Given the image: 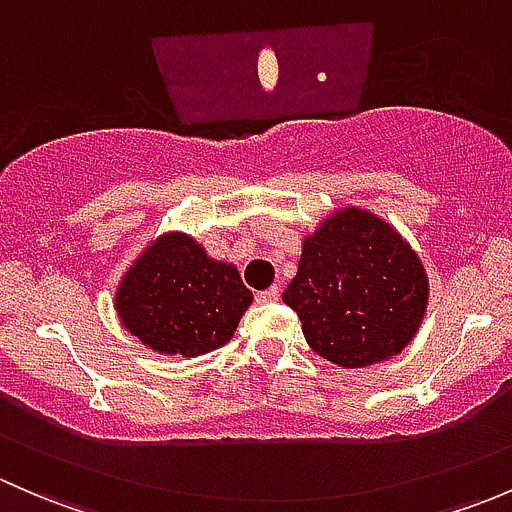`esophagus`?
Wrapping results in <instances>:
<instances>
[{
    "label": "esophagus",
    "mask_w": 512,
    "mask_h": 512,
    "mask_svg": "<svg viewBox=\"0 0 512 512\" xmlns=\"http://www.w3.org/2000/svg\"><path fill=\"white\" fill-rule=\"evenodd\" d=\"M280 299V289L277 287H270V289H262V292H257V302H277Z\"/></svg>",
    "instance_id": "1"
}]
</instances>
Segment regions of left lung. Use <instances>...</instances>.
<instances>
[{
  "instance_id": "obj_1",
  "label": "left lung",
  "mask_w": 512,
  "mask_h": 512,
  "mask_svg": "<svg viewBox=\"0 0 512 512\" xmlns=\"http://www.w3.org/2000/svg\"><path fill=\"white\" fill-rule=\"evenodd\" d=\"M304 339L344 369L391 359L416 337L428 304L421 257L369 210H337L302 242L294 280L282 294Z\"/></svg>"
}]
</instances>
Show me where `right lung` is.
Segmentation results:
<instances>
[{
    "label": "right lung",
    "instance_id": "right-lung-1",
    "mask_svg": "<svg viewBox=\"0 0 512 512\" xmlns=\"http://www.w3.org/2000/svg\"><path fill=\"white\" fill-rule=\"evenodd\" d=\"M252 292L230 262L208 257L185 232H165L136 257L116 289L123 327L160 354L200 356L232 339Z\"/></svg>",
    "mask_w": 512,
    "mask_h": 512
}]
</instances>
